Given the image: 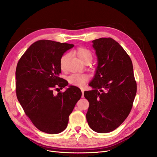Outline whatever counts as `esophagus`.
<instances>
[{"label": "esophagus", "instance_id": "obj_1", "mask_svg": "<svg viewBox=\"0 0 157 157\" xmlns=\"http://www.w3.org/2000/svg\"><path fill=\"white\" fill-rule=\"evenodd\" d=\"M81 92H82V98H84V90L82 88L81 89Z\"/></svg>", "mask_w": 157, "mask_h": 157}]
</instances>
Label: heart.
Masks as SVG:
<instances>
[{
  "label": "heart",
  "mask_w": 157,
  "mask_h": 157,
  "mask_svg": "<svg viewBox=\"0 0 157 157\" xmlns=\"http://www.w3.org/2000/svg\"><path fill=\"white\" fill-rule=\"evenodd\" d=\"M75 53L78 58L84 63L87 59H92V53L88 49L82 46H79L75 50ZM69 58L68 54H64L59 59V65L61 69H63L65 64ZM88 77L84 74H73L67 77L70 84L77 87H82L87 82Z\"/></svg>",
  "instance_id": "heart-1"
}]
</instances>
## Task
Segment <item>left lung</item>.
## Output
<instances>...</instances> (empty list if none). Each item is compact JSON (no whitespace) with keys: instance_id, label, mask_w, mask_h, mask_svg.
Wrapping results in <instances>:
<instances>
[{"instance_id":"1","label":"left lung","mask_w":157,"mask_h":157,"mask_svg":"<svg viewBox=\"0 0 157 157\" xmlns=\"http://www.w3.org/2000/svg\"><path fill=\"white\" fill-rule=\"evenodd\" d=\"M98 65L89 84L94 90L84 92L89 102L86 120L98 133L113 131L125 121L137 92L132 60L124 48L112 38L92 41Z\"/></svg>"}]
</instances>
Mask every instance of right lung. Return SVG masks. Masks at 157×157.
Here are the masks:
<instances>
[{
  "label": "right lung",
  "instance_id": "obj_1",
  "mask_svg": "<svg viewBox=\"0 0 157 157\" xmlns=\"http://www.w3.org/2000/svg\"><path fill=\"white\" fill-rule=\"evenodd\" d=\"M73 46L50 40H38L25 51L17 65L18 101L35 126L48 134H58L67 128L70 114L82 96L81 90L74 86L59 92L68 85L67 80L59 77V59ZM54 90L59 93L55 94Z\"/></svg>",
  "mask_w": 157,
  "mask_h": 157
}]
</instances>
